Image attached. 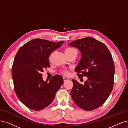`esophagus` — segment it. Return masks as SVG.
Instances as JSON below:
<instances>
[{"label":"esophagus","instance_id":"34e87169","mask_svg":"<svg viewBox=\"0 0 128 128\" xmlns=\"http://www.w3.org/2000/svg\"><path fill=\"white\" fill-rule=\"evenodd\" d=\"M68 78H66V77H63V80H64V82H65V81H68Z\"/></svg>","mask_w":128,"mask_h":128}]
</instances>
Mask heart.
<instances>
[{
    "label": "heart",
    "instance_id": "b5f03b06",
    "mask_svg": "<svg viewBox=\"0 0 128 128\" xmlns=\"http://www.w3.org/2000/svg\"><path fill=\"white\" fill-rule=\"evenodd\" d=\"M73 49H74L72 48H68L65 49V51L71 50H73ZM63 73L64 74H69V72L68 71H67V70H64V71H63Z\"/></svg>",
    "mask_w": 128,
    "mask_h": 128
}]
</instances>
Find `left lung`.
<instances>
[{
    "label": "left lung",
    "mask_w": 128,
    "mask_h": 128,
    "mask_svg": "<svg viewBox=\"0 0 128 128\" xmlns=\"http://www.w3.org/2000/svg\"><path fill=\"white\" fill-rule=\"evenodd\" d=\"M68 45L81 52V60L75 68L78 77L88 78L84 85L72 80V100L82 110L96 109L104 104L113 88L115 67L112 55L104 44L91 37Z\"/></svg>",
    "instance_id": "8db88e82"
}]
</instances>
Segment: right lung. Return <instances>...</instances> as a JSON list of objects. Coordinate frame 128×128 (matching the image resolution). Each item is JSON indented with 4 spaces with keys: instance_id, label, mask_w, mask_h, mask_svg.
Masks as SVG:
<instances>
[{
    "instance_id": "right-lung-1",
    "label": "right lung",
    "mask_w": 128,
    "mask_h": 128,
    "mask_svg": "<svg viewBox=\"0 0 128 128\" xmlns=\"http://www.w3.org/2000/svg\"><path fill=\"white\" fill-rule=\"evenodd\" d=\"M64 42L36 38L24 44L16 53L12 69L14 90L20 101L28 108L34 110L46 108L63 84L62 76H53L48 82L43 80L41 73L50 67L49 57Z\"/></svg>"
}]
</instances>
